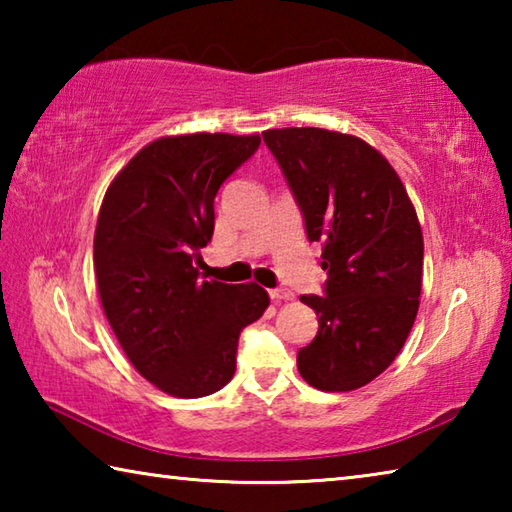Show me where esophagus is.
<instances>
[{"label": "esophagus", "instance_id": "1", "mask_svg": "<svg viewBox=\"0 0 512 512\" xmlns=\"http://www.w3.org/2000/svg\"><path fill=\"white\" fill-rule=\"evenodd\" d=\"M268 296H271V300L280 302V300H291L293 293L289 289H271V291H268Z\"/></svg>", "mask_w": 512, "mask_h": 512}]
</instances>
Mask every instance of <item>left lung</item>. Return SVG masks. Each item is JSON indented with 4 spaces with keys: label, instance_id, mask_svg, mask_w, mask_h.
I'll use <instances>...</instances> for the list:
<instances>
[{
    "label": "left lung",
    "instance_id": "1",
    "mask_svg": "<svg viewBox=\"0 0 512 512\" xmlns=\"http://www.w3.org/2000/svg\"><path fill=\"white\" fill-rule=\"evenodd\" d=\"M262 137L327 271L323 296H300L316 311L318 334L298 350V370L320 391H354L391 366L418 314V216L395 169L359 137L325 128Z\"/></svg>",
    "mask_w": 512,
    "mask_h": 512
}]
</instances>
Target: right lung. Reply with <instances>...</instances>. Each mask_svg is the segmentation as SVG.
<instances>
[{"instance_id": "add662e5", "label": "right lung", "mask_w": 512, "mask_h": 512, "mask_svg": "<svg viewBox=\"0 0 512 512\" xmlns=\"http://www.w3.org/2000/svg\"><path fill=\"white\" fill-rule=\"evenodd\" d=\"M259 135L162 137L117 173L94 232L106 318L144 379L173 397L212 395L237 368L239 334L264 314L257 284L201 280L192 266L214 235L219 187Z\"/></svg>"}]
</instances>
